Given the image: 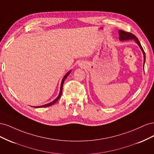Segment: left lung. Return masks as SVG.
<instances>
[{
	"label": "left lung",
	"mask_w": 154,
	"mask_h": 154,
	"mask_svg": "<svg viewBox=\"0 0 154 154\" xmlns=\"http://www.w3.org/2000/svg\"><path fill=\"white\" fill-rule=\"evenodd\" d=\"M119 40L120 41H124V40H134L136 41V42L138 44V45L139 46V48L141 49L142 52L143 53L144 55V63H143V66H144V63H145V59H146V56H145V53H144V51L142 48V46L139 42V41L138 40V38L137 37L135 36L134 35L132 34L131 32H126L124 31L123 30H119Z\"/></svg>",
	"instance_id": "1"
}]
</instances>
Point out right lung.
Returning a JSON list of instances; mask_svg holds the SVG:
<instances>
[{
    "instance_id": "1",
    "label": "right lung",
    "mask_w": 154,
    "mask_h": 154,
    "mask_svg": "<svg viewBox=\"0 0 154 154\" xmlns=\"http://www.w3.org/2000/svg\"><path fill=\"white\" fill-rule=\"evenodd\" d=\"M71 71H69V72L66 74V75L64 76V77L63 78V79H62V83H61V85H60V93H59V95L58 96V97H57V98H56L54 100H53L52 102H51V103H49L45 104V105H42V106H34V107H35V108H39V107H47V106H51V105H52L54 104V103H56V102H57V101L60 99V97H61V96H62V88H63V82H64L65 80H66V79L67 78V77L69 76V74H70V72H71Z\"/></svg>"
}]
</instances>
